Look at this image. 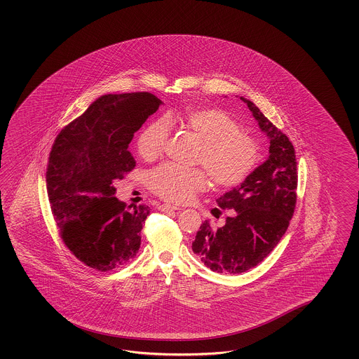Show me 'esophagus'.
Listing matches in <instances>:
<instances>
[{
  "label": "esophagus",
  "mask_w": 359,
  "mask_h": 359,
  "mask_svg": "<svg viewBox=\"0 0 359 359\" xmlns=\"http://www.w3.org/2000/svg\"><path fill=\"white\" fill-rule=\"evenodd\" d=\"M159 210H162V212H168V210H179L180 208L174 207V205H170V204H162V205H159Z\"/></svg>",
  "instance_id": "1"
}]
</instances>
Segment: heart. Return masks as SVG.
Masks as SVG:
<instances>
[{
    "instance_id": "b5f03b06",
    "label": "heart",
    "mask_w": 359,
    "mask_h": 359,
    "mask_svg": "<svg viewBox=\"0 0 359 359\" xmlns=\"http://www.w3.org/2000/svg\"><path fill=\"white\" fill-rule=\"evenodd\" d=\"M175 118L194 131L201 143L198 161L207 167L213 183L221 188L241 184L259 161V146L239 130L237 122L218 109H187L182 114L152 121L141 131L137 149L144 159H154L164 150ZM154 194L167 201L185 203L207 187V174L198 168L164 164L147 176Z\"/></svg>"
}]
</instances>
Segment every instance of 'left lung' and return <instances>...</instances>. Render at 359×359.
I'll list each match as a JSON object with an SVG mask.
<instances>
[{
	"instance_id": "1",
	"label": "left lung",
	"mask_w": 359,
	"mask_h": 359,
	"mask_svg": "<svg viewBox=\"0 0 359 359\" xmlns=\"http://www.w3.org/2000/svg\"><path fill=\"white\" fill-rule=\"evenodd\" d=\"M262 133L270 142L267 159L241 184L219 196L221 209H233L222 228L205 219L192 242V250L212 271L241 273L261 263L279 243L294 215L297 167L292 143L248 98Z\"/></svg>"
}]
</instances>
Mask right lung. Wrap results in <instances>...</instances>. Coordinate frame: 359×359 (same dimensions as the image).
Wrapping results in <instances>:
<instances>
[{
  "instance_id": "obj_1",
  "label": "right lung",
  "mask_w": 359,
  "mask_h": 359,
  "mask_svg": "<svg viewBox=\"0 0 359 359\" xmlns=\"http://www.w3.org/2000/svg\"><path fill=\"white\" fill-rule=\"evenodd\" d=\"M161 105L149 92L104 95L59 133L50 152L46 182L56 225L65 246L97 271L140 250L150 208H126L114 182L135 167L129 143Z\"/></svg>"
}]
</instances>
